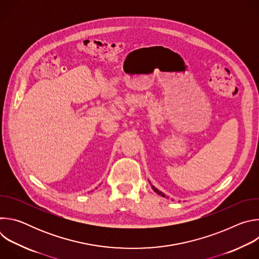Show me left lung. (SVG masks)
<instances>
[{
	"instance_id": "1",
	"label": "left lung",
	"mask_w": 259,
	"mask_h": 259,
	"mask_svg": "<svg viewBox=\"0 0 259 259\" xmlns=\"http://www.w3.org/2000/svg\"><path fill=\"white\" fill-rule=\"evenodd\" d=\"M150 183H151V182H150ZM151 186H152V189H153V190H154V191H155V192H156V193H157L158 195H160V196H162V197L166 198V195H165V194H163V193H162L161 191H159L158 189H156V188H155V187L153 186V184H152V183H151Z\"/></svg>"
}]
</instances>
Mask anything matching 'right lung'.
Wrapping results in <instances>:
<instances>
[{"instance_id":"right-lung-1","label":"right lung","mask_w":259,"mask_h":259,"mask_svg":"<svg viewBox=\"0 0 259 259\" xmlns=\"http://www.w3.org/2000/svg\"><path fill=\"white\" fill-rule=\"evenodd\" d=\"M96 189H97V188H96Z\"/></svg>"}]
</instances>
